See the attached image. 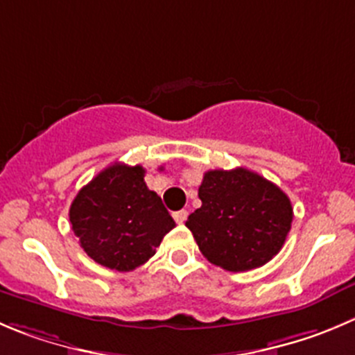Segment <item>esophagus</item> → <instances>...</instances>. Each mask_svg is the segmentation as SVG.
<instances>
[{"label":"esophagus","instance_id":"esophagus-1","mask_svg":"<svg viewBox=\"0 0 355 355\" xmlns=\"http://www.w3.org/2000/svg\"><path fill=\"white\" fill-rule=\"evenodd\" d=\"M172 216H174V221L178 223V225H183V223L187 221V218H188V211H184V209H183V211H175Z\"/></svg>","mask_w":355,"mask_h":355}]
</instances>
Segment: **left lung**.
Masks as SVG:
<instances>
[{
    "label": "left lung",
    "mask_w": 355,
    "mask_h": 355,
    "mask_svg": "<svg viewBox=\"0 0 355 355\" xmlns=\"http://www.w3.org/2000/svg\"><path fill=\"white\" fill-rule=\"evenodd\" d=\"M198 198L202 207L187 226L202 254L228 272H245L268 263L291 230L288 195L248 168L207 171Z\"/></svg>",
    "instance_id": "left-lung-1"
}]
</instances>
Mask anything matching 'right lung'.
Returning <instances> with one entry per match:
<instances>
[{"mask_svg":"<svg viewBox=\"0 0 355 355\" xmlns=\"http://www.w3.org/2000/svg\"><path fill=\"white\" fill-rule=\"evenodd\" d=\"M141 165L113 164L78 191L69 221L83 251L96 263L130 272L155 254L174 219L144 183Z\"/></svg>","mask_w":355,"mask_h":355,"instance_id":"obj_1","label":"right lung"}]
</instances>
